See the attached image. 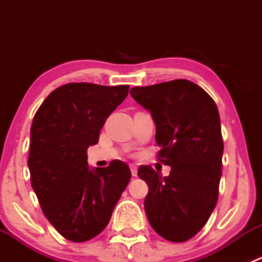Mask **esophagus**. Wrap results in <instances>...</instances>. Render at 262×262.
<instances>
[{
  "label": "esophagus",
  "mask_w": 262,
  "mask_h": 262,
  "mask_svg": "<svg viewBox=\"0 0 262 262\" xmlns=\"http://www.w3.org/2000/svg\"><path fill=\"white\" fill-rule=\"evenodd\" d=\"M130 172L133 176H137V173H138V167H137L136 165H130Z\"/></svg>",
  "instance_id": "34e87169"
}]
</instances>
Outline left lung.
Returning a JSON list of instances; mask_svg holds the SVG:
<instances>
[{
    "instance_id": "8db88e82",
    "label": "left lung",
    "mask_w": 262,
    "mask_h": 262,
    "mask_svg": "<svg viewBox=\"0 0 262 262\" xmlns=\"http://www.w3.org/2000/svg\"><path fill=\"white\" fill-rule=\"evenodd\" d=\"M130 95L152 115L160 161L171 167L165 178L150 166L139 167L148 185V222L168 241H187L205 226L218 200L223 139L216 105L187 80L133 87Z\"/></svg>"
}]
</instances>
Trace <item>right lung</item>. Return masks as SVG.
I'll list each match as a JSON object with an SVG mask.
<instances>
[{"instance_id":"obj_1","label":"right lung","mask_w":262,"mask_h":262,"mask_svg":"<svg viewBox=\"0 0 262 262\" xmlns=\"http://www.w3.org/2000/svg\"><path fill=\"white\" fill-rule=\"evenodd\" d=\"M129 86L67 83L50 92L30 129L28 166L44 215L64 238L84 242L102 232L130 180L121 161L91 168L87 148Z\"/></svg>"}]
</instances>
